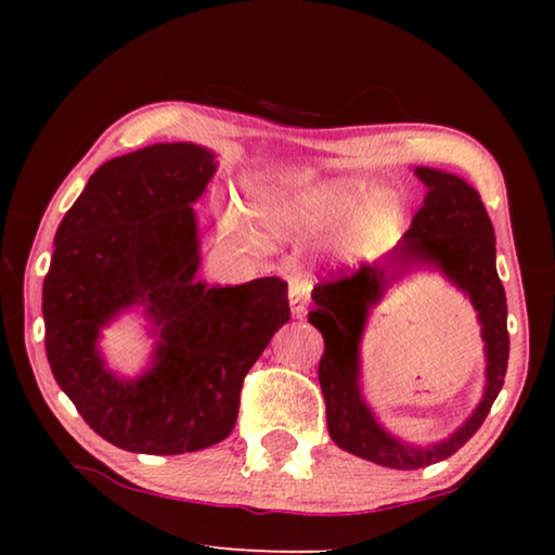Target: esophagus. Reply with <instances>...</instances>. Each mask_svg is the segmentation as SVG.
<instances>
[{"label": "esophagus", "mask_w": 555, "mask_h": 555, "mask_svg": "<svg viewBox=\"0 0 555 555\" xmlns=\"http://www.w3.org/2000/svg\"><path fill=\"white\" fill-rule=\"evenodd\" d=\"M308 300H311V281L294 276L288 281V304L294 315H304Z\"/></svg>", "instance_id": "obj_1"}]
</instances>
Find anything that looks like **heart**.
<instances>
[{"mask_svg": "<svg viewBox=\"0 0 555 555\" xmlns=\"http://www.w3.org/2000/svg\"><path fill=\"white\" fill-rule=\"evenodd\" d=\"M370 185L360 181H333L327 185H321L311 195H306L300 201V222L311 230H337L352 218L357 208L367 201ZM389 218L384 203L374 201L364 205V210L357 215L354 224L347 234V242L357 251L374 249L382 242L384 234H387Z\"/></svg>", "mask_w": 555, "mask_h": 555, "instance_id": "obj_1", "label": "heart"}]
</instances>
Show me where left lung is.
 I'll list each match as a JSON object with an SVG mask.
<instances>
[{"label": "left lung", "mask_w": 555, "mask_h": 555, "mask_svg": "<svg viewBox=\"0 0 555 555\" xmlns=\"http://www.w3.org/2000/svg\"><path fill=\"white\" fill-rule=\"evenodd\" d=\"M428 185L424 208L413 215L403 242L374 264L354 271H333L313 288L315 308L308 313L323 333L325 352L318 364L327 430L337 446L357 457L393 469H418L457 453L477 428L485 424L496 393L502 391L506 362H509V331H506V296L494 264V228L490 215L463 178L416 168ZM428 260L463 287L474 300L483 323L488 350V389L481 406L443 444L430 449H409L382 431L363 406L356 387L359 376V344L366 311L383 295V288L411 263Z\"/></svg>", "instance_id": "obj_1"}]
</instances>
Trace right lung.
<instances>
[{
  "instance_id": "add662e5",
  "label": "right lung",
  "mask_w": 555,
  "mask_h": 555,
  "mask_svg": "<svg viewBox=\"0 0 555 555\" xmlns=\"http://www.w3.org/2000/svg\"><path fill=\"white\" fill-rule=\"evenodd\" d=\"M215 173L195 144H154L112 158L55 232L43 281L46 357L86 424L129 453L181 455L228 438L242 382L288 323L279 276L205 286L191 203ZM163 327L155 367L121 383L101 367L99 327L127 305Z\"/></svg>"
}]
</instances>
